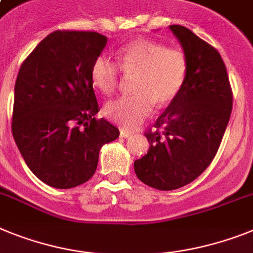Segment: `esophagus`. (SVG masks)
Wrapping results in <instances>:
<instances>
[{"label":"esophagus","mask_w":253,"mask_h":253,"mask_svg":"<svg viewBox=\"0 0 253 253\" xmlns=\"http://www.w3.org/2000/svg\"><path fill=\"white\" fill-rule=\"evenodd\" d=\"M131 135H132V132H131V131L125 130V128H122V130H121V132H120V136L121 137H125V139H127V137H130Z\"/></svg>","instance_id":"esophagus-1"}]
</instances>
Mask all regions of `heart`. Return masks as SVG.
I'll list each match as a JSON object with an SVG mask.
<instances>
[{"label": "heart", "mask_w": 253, "mask_h": 253, "mask_svg": "<svg viewBox=\"0 0 253 253\" xmlns=\"http://www.w3.org/2000/svg\"><path fill=\"white\" fill-rule=\"evenodd\" d=\"M120 69L135 76L131 95L104 107V114L125 128H135L152 113L154 104L162 107L180 94L186 82L189 63L180 48L150 40H135L118 51L117 63L107 55L95 59L91 80L103 94H112L120 82Z\"/></svg>", "instance_id": "heart-1"}]
</instances>
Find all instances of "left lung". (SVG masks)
I'll return each instance as SVG.
<instances>
[{
  "mask_svg": "<svg viewBox=\"0 0 253 253\" xmlns=\"http://www.w3.org/2000/svg\"><path fill=\"white\" fill-rule=\"evenodd\" d=\"M189 63L180 94L146 131L149 150L133 163L144 184L173 190L210 166L230 118L233 94L226 67L215 47L182 25H169Z\"/></svg>",
  "mask_w": 253,
  "mask_h": 253,
  "instance_id": "1",
  "label": "left lung"
}]
</instances>
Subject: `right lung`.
<instances>
[{"label":"right lung","mask_w":253,"mask_h":253,"mask_svg":"<svg viewBox=\"0 0 253 253\" xmlns=\"http://www.w3.org/2000/svg\"><path fill=\"white\" fill-rule=\"evenodd\" d=\"M96 32L56 31L23 61L11 130L27 166L44 184L69 189L90 180L104 144L120 136L100 110L91 67L107 44Z\"/></svg>","instance_id":"1"}]
</instances>
